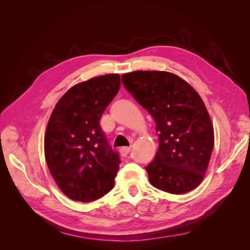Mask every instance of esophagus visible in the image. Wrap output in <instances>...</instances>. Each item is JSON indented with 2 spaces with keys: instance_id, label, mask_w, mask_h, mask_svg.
Masks as SVG:
<instances>
[{
  "instance_id": "esophagus-1",
  "label": "esophagus",
  "mask_w": 250,
  "mask_h": 250,
  "mask_svg": "<svg viewBox=\"0 0 250 250\" xmlns=\"http://www.w3.org/2000/svg\"><path fill=\"white\" fill-rule=\"evenodd\" d=\"M130 152V146H122L120 149V154L121 156H126Z\"/></svg>"
}]
</instances>
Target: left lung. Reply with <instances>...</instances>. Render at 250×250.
I'll use <instances>...</instances> for the list:
<instances>
[{
	"instance_id": "obj_1",
	"label": "left lung",
	"mask_w": 250,
	"mask_h": 250,
	"mask_svg": "<svg viewBox=\"0 0 250 250\" xmlns=\"http://www.w3.org/2000/svg\"><path fill=\"white\" fill-rule=\"evenodd\" d=\"M121 78L125 89L155 121L159 149L146 167L150 183L171 194L197 188L214 147V129L200 95L167 71L138 70Z\"/></svg>"
}]
</instances>
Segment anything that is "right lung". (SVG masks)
<instances>
[{
    "label": "right lung",
    "mask_w": 250,
    "mask_h": 250,
    "mask_svg": "<svg viewBox=\"0 0 250 250\" xmlns=\"http://www.w3.org/2000/svg\"><path fill=\"white\" fill-rule=\"evenodd\" d=\"M120 88V76L109 74L71 87L53 110L45 133V159L62 192L88 203L111 191L120 156L100 126L104 109Z\"/></svg>",
    "instance_id": "add662e5"
}]
</instances>
